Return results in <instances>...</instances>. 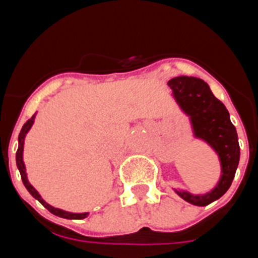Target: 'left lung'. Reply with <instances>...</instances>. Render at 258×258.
Returning <instances> with one entry per match:
<instances>
[{
  "instance_id": "obj_1",
  "label": "left lung",
  "mask_w": 258,
  "mask_h": 258,
  "mask_svg": "<svg viewBox=\"0 0 258 258\" xmlns=\"http://www.w3.org/2000/svg\"><path fill=\"white\" fill-rule=\"evenodd\" d=\"M168 85L181 109L190 117L197 138L206 141L217 152L221 163V178L217 186L204 195H192L175 190L179 197L194 206H208L229 190L235 177L240 157V147L235 126L230 121L226 107L214 97L208 84L197 77L178 76Z\"/></svg>"
}]
</instances>
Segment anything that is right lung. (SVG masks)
<instances>
[{"label":"right lung","mask_w":258,"mask_h":258,"mask_svg":"<svg viewBox=\"0 0 258 258\" xmlns=\"http://www.w3.org/2000/svg\"><path fill=\"white\" fill-rule=\"evenodd\" d=\"M35 116L36 115L32 116L28 121L23 125L22 131H20V133H19V138H18V141H19V146H18V151H17V166L20 172V177H22L23 183H24V186H26V188L29 191V194H31L32 197L35 198V199H37L38 202H40L41 204H42V206H44L45 208L50 212V213L55 214V216H58V217L67 218V220H83V218L88 217V213H71V212L61 211V209L54 208V207L49 206V204H47V203L45 202L42 198H41L40 194L36 191V188L33 187V186H32V184L28 182V178H27V173H26V166H24V161H23V149H24V138H26V134L28 133V131L31 129V126L33 125V121H35Z\"/></svg>","instance_id":"1"}]
</instances>
